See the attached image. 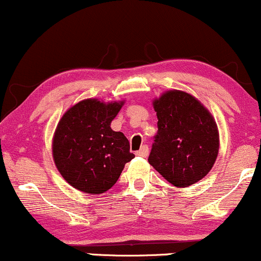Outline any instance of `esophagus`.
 <instances>
[{
	"instance_id": "34e87169",
	"label": "esophagus",
	"mask_w": 261,
	"mask_h": 261,
	"mask_svg": "<svg viewBox=\"0 0 261 261\" xmlns=\"http://www.w3.org/2000/svg\"><path fill=\"white\" fill-rule=\"evenodd\" d=\"M136 155H139V157H147L148 155V147L147 146H142L139 151L136 152Z\"/></svg>"
}]
</instances>
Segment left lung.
Instances as JSON below:
<instances>
[{"label":"left lung","mask_w":261,"mask_h":261,"mask_svg":"<svg viewBox=\"0 0 261 261\" xmlns=\"http://www.w3.org/2000/svg\"><path fill=\"white\" fill-rule=\"evenodd\" d=\"M158 131L148 162L176 188L201 180L215 164L220 137L211 113L189 93L168 91L153 100Z\"/></svg>","instance_id":"8db88e82"}]
</instances>
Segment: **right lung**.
<instances>
[{"instance_id": "add662e5", "label": "right lung", "mask_w": 261, "mask_h": 261, "mask_svg": "<svg viewBox=\"0 0 261 261\" xmlns=\"http://www.w3.org/2000/svg\"><path fill=\"white\" fill-rule=\"evenodd\" d=\"M124 101L85 99L62 115L53 140L56 168L71 187L87 194L106 193L135 157L125 135L110 124Z\"/></svg>"}]
</instances>
